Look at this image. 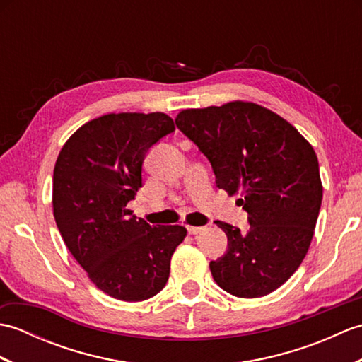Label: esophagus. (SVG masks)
<instances>
[{"label": "esophagus", "mask_w": 362, "mask_h": 362, "mask_svg": "<svg viewBox=\"0 0 362 362\" xmlns=\"http://www.w3.org/2000/svg\"><path fill=\"white\" fill-rule=\"evenodd\" d=\"M188 228V233L189 235H199V233H201L202 232V230H204V227H196V226H188L187 227Z\"/></svg>", "instance_id": "esophagus-1"}]
</instances>
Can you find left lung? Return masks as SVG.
<instances>
[{
    "label": "left lung",
    "mask_w": 362,
    "mask_h": 362,
    "mask_svg": "<svg viewBox=\"0 0 362 362\" xmlns=\"http://www.w3.org/2000/svg\"><path fill=\"white\" fill-rule=\"evenodd\" d=\"M175 124L210 160L216 187L249 214L250 228L218 221L228 249L210 263L218 286L241 298L279 289L310 249L322 204L313 146L280 115L249 101L182 110Z\"/></svg>",
    "instance_id": "left-lung-1"
}]
</instances>
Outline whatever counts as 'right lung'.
<instances>
[{"label":"right lung","mask_w":362,"mask_h":362,"mask_svg":"<svg viewBox=\"0 0 362 362\" xmlns=\"http://www.w3.org/2000/svg\"><path fill=\"white\" fill-rule=\"evenodd\" d=\"M175 129L171 117L107 113L68 138L54 166L52 213L64 243L107 296L143 302L165 288L182 226H149L129 201L143 187L146 152Z\"/></svg>","instance_id":"obj_1"}]
</instances>
